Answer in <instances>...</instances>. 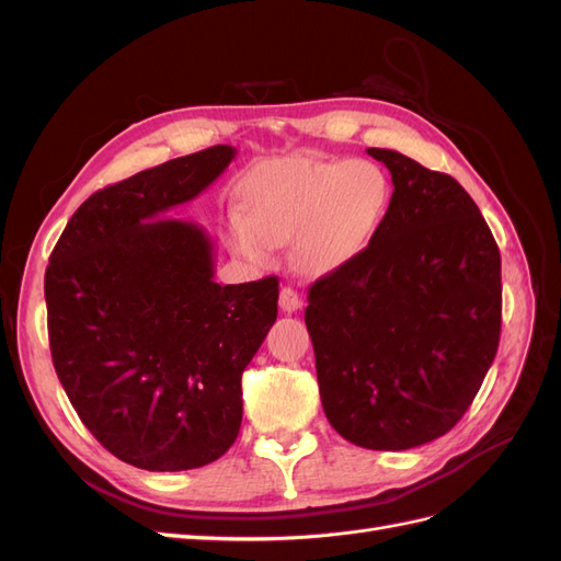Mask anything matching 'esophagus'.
Masks as SVG:
<instances>
[{
    "instance_id": "1",
    "label": "esophagus",
    "mask_w": 561,
    "mask_h": 561,
    "mask_svg": "<svg viewBox=\"0 0 561 561\" xmlns=\"http://www.w3.org/2000/svg\"><path fill=\"white\" fill-rule=\"evenodd\" d=\"M278 304L285 313H295L301 307V297L297 295V290H293V287H280Z\"/></svg>"
}]
</instances>
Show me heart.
Returning a JSON list of instances; mask_svg holds the SVG:
<instances>
[{"instance_id": "obj_1", "label": "heart", "mask_w": 561, "mask_h": 561, "mask_svg": "<svg viewBox=\"0 0 561 561\" xmlns=\"http://www.w3.org/2000/svg\"><path fill=\"white\" fill-rule=\"evenodd\" d=\"M388 175L377 163L285 154L262 161L241 186L243 217L231 222V245L250 262L274 260L293 241L304 276L346 266L371 243L390 208Z\"/></svg>"}]
</instances>
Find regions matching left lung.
Listing matches in <instances>:
<instances>
[{
	"label": "left lung",
	"mask_w": 561,
	"mask_h": 561,
	"mask_svg": "<svg viewBox=\"0 0 561 561\" xmlns=\"http://www.w3.org/2000/svg\"><path fill=\"white\" fill-rule=\"evenodd\" d=\"M393 180L371 243L309 287L322 410L365 449L402 451L449 433L496 358L501 252L451 175L367 149Z\"/></svg>",
	"instance_id": "obj_1"
}]
</instances>
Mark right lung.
<instances>
[{
    "label": "right lung",
    "instance_id": "obj_1",
    "mask_svg": "<svg viewBox=\"0 0 561 561\" xmlns=\"http://www.w3.org/2000/svg\"><path fill=\"white\" fill-rule=\"evenodd\" d=\"M229 145L165 161L81 203L44 276L48 344L93 437L151 472L217 461L241 431V377L278 316V278L219 285L210 236L161 219L213 184Z\"/></svg>",
    "mask_w": 561,
    "mask_h": 561
}]
</instances>
